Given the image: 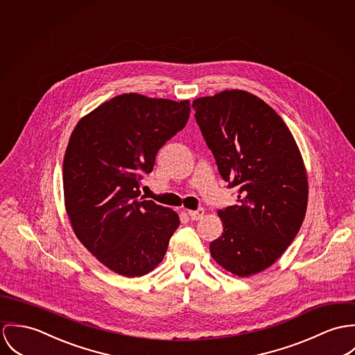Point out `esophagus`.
Returning <instances> with one entry per match:
<instances>
[{
	"mask_svg": "<svg viewBox=\"0 0 355 355\" xmlns=\"http://www.w3.org/2000/svg\"><path fill=\"white\" fill-rule=\"evenodd\" d=\"M188 215L191 216V219H192V220H198V219H201V218H202V215H204V208L191 209V211H188Z\"/></svg>",
	"mask_w": 355,
	"mask_h": 355,
	"instance_id": "1",
	"label": "esophagus"
}]
</instances>
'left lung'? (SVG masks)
<instances>
[{"label": "left lung", "instance_id": "1", "mask_svg": "<svg viewBox=\"0 0 355 355\" xmlns=\"http://www.w3.org/2000/svg\"><path fill=\"white\" fill-rule=\"evenodd\" d=\"M192 107L220 177L238 189L234 205L218 211L223 233L209 243L229 272L250 276L272 266L305 218L308 178L287 125L256 95L227 89Z\"/></svg>", "mask_w": 355, "mask_h": 355}]
</instances>
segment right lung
Wrapping results in <instances>:
<instances>
[{
	"label": "right lung",
	"instance_id": "right-lung-1",
	"mask_svg": "<svg viewBox=\"0 0 355 355\" xmlns=\"http://www.w3.org/2000/svg\"><path fill=\"white\" fill-rule=\"evenodd\" d=\"M189 101L122 94L79 121L67 147L65 207L80 242L109 270L135 277L163 260L177 212L140 196L159 150L189 119Z\"/></svg>",
	"mask_w": 355,
	"mask_h": 355
}]
</instances>
